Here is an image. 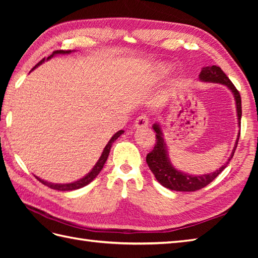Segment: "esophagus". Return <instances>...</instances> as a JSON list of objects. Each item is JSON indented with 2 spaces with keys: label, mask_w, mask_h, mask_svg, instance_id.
Returning a JSON list of instances; mask_svg holds the SVG:
<instances>
[{
  "label": "esophagus",
  "mask_w": 258,
  "mask_h": 258,
  "mask_svg": "<svg viewBox=\"0 0 258 258\" xmlns=\"http://www.w3.org/2000/svg\"><path fill=\"white\" fill-rule=\"evenodd\" d=\"M149 125V117L146 116L145 114H142L140 116L136 118L134 126L136 128H141V127H146V126Z\"/></svg>",
  "instance_id": "1"
}]
</instances>
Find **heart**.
<instances>
[{
  "label": "heart",
  "mask_w": 258,
  "mask_h": 258,
  "mask_svg": "<svg viewBox=\"0 0 258 258\" xmlns=\"http://www.w3.org/2000/svg\"><path fill=\"white\" fill-rule=\"evenodd\" d=\"M156 72L160 75L167 74L169 72V68L166 67V65H158V67L156 68Z\"/></svg>",
  "instance_id": "heart-1"
}]
</instances>
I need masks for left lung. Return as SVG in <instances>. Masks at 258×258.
I'll list each match as a JSON object with an SVG mask.
<instances>
[{"label":"left lung","instance_id":"left-lung-1","mask_svg":"<svg viewBox=\"0 0 258 258\" xmlns=\"http://www.w3.org/2000/svg\"><path fill=\"white\" fill-rule=\"evenodd\" d=\"M200 80L202 82H210V83H220L227 86L228 89L231 90V92L234 95L235 102H236L238 126H240V118H242V100H240L239 92L237 91L236 87L234 86L231 80L227 78L226 74L223 72L222 69L220 67H216V65L203 68L200 74ZM153 130L156 132V143H155L154 149L147 154L146 163L147 165H149L152 173L155 175V178L157 179L158 183H161L164 187L169 188L172 190H177V191H195L197 189L205 187L206 185L212 183L213 180L224 171V168L227 166L229 161L232 160L235 150H236L237 147V143L240 135V131H239L236 143H235L231 157L228 158V161L224 164L220 169H216L215 172L210 173V174L189 175V174L177 171V169L172 165V163L169 161V157L167 154L166 143L165 141H164L160 124L156 123L153 125Z\"/></svg>","mask_w":258,"mask_h":258}]
</instances>
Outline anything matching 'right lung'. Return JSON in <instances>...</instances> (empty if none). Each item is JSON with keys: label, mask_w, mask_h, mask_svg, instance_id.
<instances>
[{"label": "right lung", "mask_w": 258, "mask_h": 258, "mask_svg": "<svg viewBox=\"0 0 258 258\" xmlns=\"http://www.w3.org/2000/svg\"><path fill=\"white\" fill-rule=\"evenodd\" d=\"M71 52H72V51H63V50L54 51L52 55L48 56L46 59L52 58L54 55H56V54H69V53H71ZM44 61H45V58H43L42 61L38 62V63L35 65V67L33 68V70H34L35 68H37L38 65H41ZM123 133H124V131L120 130V131H118L117 133H115V134L112 136V139L108 141L107 145H106L105 147H104V150H103V153H102V155H101V157H100V160L97 161V163L95 164L94 167L92 168V171H91L89 174H86L83 178L76 180V182L68 183V184H54V183H48V182H46V180L41 179L40 177H37V176H36V178H37L38 180H40V182H41L42 184H44V185L48 186V187H50V188L56 189V190H63V191H65V190H74V189H79V188H81V187H83V186H85V185H87V184H90V183L92 182V180L94 179L98 174H100V172L102 171V168H103V166H104V164H105V162H106V160H107L108 154H109V151H111L112 144L114 143V141H116Z\"/></svg>", "instance_id": "1"}]
</instances>
